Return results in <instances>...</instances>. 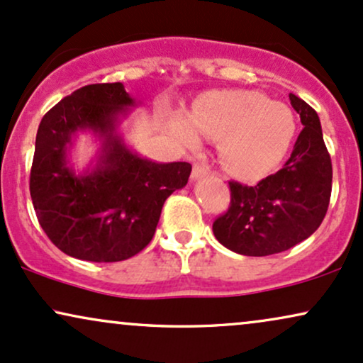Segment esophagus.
Here are the masks:
<instances>
[{
  "label": "esophagus",
  "instance_id": "esophagus-1",
  "mask_svg": "<svg viewBox=\"0 0 363 363\" xmlns=\"http://www.w3.org/2000/svg\"><path fill=\"white\" fill-rule=\"evenodd\" d=\"M208 173V168L207 167H203V164H194V172H191V178H194V180H199V178H203L205 174Z\"/></svg>",
  "mask_w": 363,
  "mask_h": 363
}]
</instances>
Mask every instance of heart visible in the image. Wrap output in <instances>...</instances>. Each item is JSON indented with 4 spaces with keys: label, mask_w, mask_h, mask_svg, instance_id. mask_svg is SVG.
<instances>
[{
    "label": "heart",
    "mask_w": 363,
    "mask_h": 363,
    "mask_svg": "<svg viewBox=\"0 0 363 363\" xmlns=\"http://www.w3.org/2000/svg\"><path fill=\"white\" fill-rule=\"evenodd\" d=\"M173 131L183 145L199 146L200 134L220 140L218 156L240 178L262 177L288 153L296 119L281 102L254 91H213L195 102L191 114H178Z\"/></svg>",
    "instance_id": "obj_1"
}]
</instances>
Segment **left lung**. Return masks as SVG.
Masks as SVG:
<instances>
[{
    "mask_svg": "<svg viewBox=\"0 0 363 363\" xmlns=\"http://www.w3.org/2000/svg\"><path fill=\"white\" fill-rule=\"evenodd\" d=\"M303 131L284 167L247 186L229 182L230 205L213 222V234L242 256H271L310 237L323 222L332 195V160L320 118L311 106L289 94Z\"/></svg>",
    "mask_w": 363,
    "mask_h": 363,
    "instance_id": "1",
    "label": "left lung"
}]
</instances>
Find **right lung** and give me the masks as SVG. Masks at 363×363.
I'll list each match as a JSON object with an SVG mask.
<instances>
[{
  "label": "right lung",
  "mask_w": 363,
  "mask_h": 363,
  "mask_svg": "<svg viewBox=\"0 0 363 363\" xmlns=\"http://www.w3.org/2000/svg\"><path fill=\"white\" fill-rule=\"evenodd\" d=\"M136 102L121 82L91 84L43 116L30 173V195L48 239L67 256L118 262L153 239L164 200L189 182L191 164L141 158L118 134L121 116ZM79 130H92L103 147L96 168L77 175L66 150Z\"/></svg>",
  "instance_id": "add662e5"
}]
</instances>
